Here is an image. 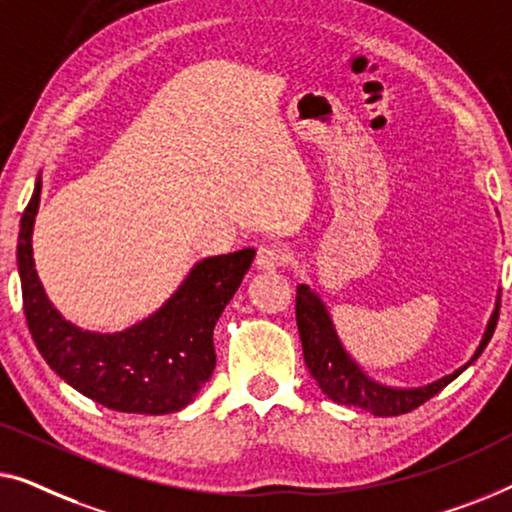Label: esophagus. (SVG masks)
<instances>
[{"label": "esophagus", "instance_id": "obj_1", "mask_svg": "<svg viewBox=\"0 0 512 512\" xmlns=\"http://www.w3.org/2000/svg\"><path fill=\"white\" fill-rule=\"evenodd\" d=\"M285 262H287V253L285 248L278 246V243H269V246H262L257 250L255 266L259 271H276L278 266H283Z\"/></svg>", "mask_w": 512, "mask_h": 512}]
</instances>
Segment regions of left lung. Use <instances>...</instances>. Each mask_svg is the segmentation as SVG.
<instances>
[{"instance_id":"1","label":"left lung","mask_w":512,"mask_h":512,"mask_svg":"<svg viewBox=\"0 0 512 512\" xmlns=\"http://www.w3.org/2000/svg\"><path fill=\"white\" fill-rule=\"evenodd\" d=\"M501 308V294H496L494 311L489 315L485 334L480 338V345L475 348L473 357L450 376H443L434 383L420 387H392L373 380L362 366H359L338 336L334 320L325 301L318 292L301 283L297 287V327L301 336V348H304V359L311 376L318 380L320 390L334 403L341 406H355L366 413L378 417L403 415L410 410L422 406L424 401L436 397L445 385H450L459 373L469 369V366L482 355L487 348L489 338L496 329Z\"/></svg>"}]
</instances>
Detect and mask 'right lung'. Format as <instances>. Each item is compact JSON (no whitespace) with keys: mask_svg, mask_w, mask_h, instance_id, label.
<instances>
[{"mask_svg":"<svg viewBox=\"0 0 512 512\" xmlns=\"http://www.w3.org/2000/svg\"><path fill=\"white\" fill-rule=\"evenodd\" d=\"M39 201L41 174L18 234L23 311L41 357L64 383L111 410L167 415L185 408L213 376L215 322L239 290L255 250L201 259L153 315L99 334L64 320L43 290L32 250Z\"/></svg>","mask_w":512,"mask_h":512,"instance_id":"add662e5","label":"right lung"}]
</instances>
